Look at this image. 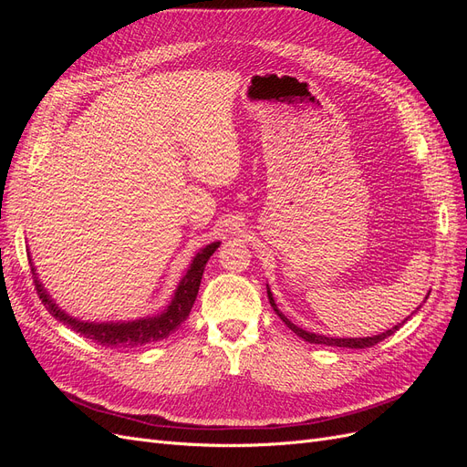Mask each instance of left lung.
<instances>
[{
	"label": "left lung",
	"instance_id": "obj_1",
	"mask_svg": "<svg viewBox=\"0 0 467 467\" xmlns=\"http://www.w3.org/2000/svg\"><path fill=\"white\" fill-rule=\"evenodd\" d=\"M266 294H268V302H271V306H273V309L276 312V316L286 323V327H290L296 335L298 337H302L304 341H307V343H314V345H325V347H343V348H368V347H374V345H378L379 341H384L386 337H389V335H393L395 331H398L401 325L409 319H403L401 323H398L395 325V327H391V329H388V331H384V333H379V335H372V337H345V338H338V337H327V335H319V333H309V331H306V329H302V327H298V325H294L285 314L280 312V309L276 307V302H275V298H273V292H271V288H268V285H266ZM431 294V292H429ZM429 294H427V298H429ZM425 298V300H427ZM419 309V307H417Z\"/></svg>",
	"mask_w": 467,
	"mask_h": 467
}]
</instances>
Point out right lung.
Here are the masks:
<instances>
[{
  "mask_svg": "<svg viewBox=\"0 0 467 467\" xmlns=\"http://www.w3.org/2000/svg\"><path fill=\"white\" fill-rule=\"evenodd\" d=\"M218 247H220V242H214V244H208L206 247H202L199 253H196L187 268V273L179 280V285L171 296V302L167 304L163 312H160L158 316H146V317L130 319V321H86V319H78L74 316H69L66 309H62L54 302L45 285H42L36 268L33 265L31 253L29 251L26 253H29V263L35 276L36 292L40 296L42 304L47 306V309L56 319L62 321L69 329H74L76 333L83 335L86 338H91V341H95L101 347L134 348V347L161 341V338H167L175 329L181 327V323L189 317L192 304L196 300V294H199L204 266L212 257V253H214Z\"/></svg>",
  "mask_w": 467,
  "mask_h": 467,
  "instance_id": "add662e5",
  "label": "right lung"
}]
</instances>
